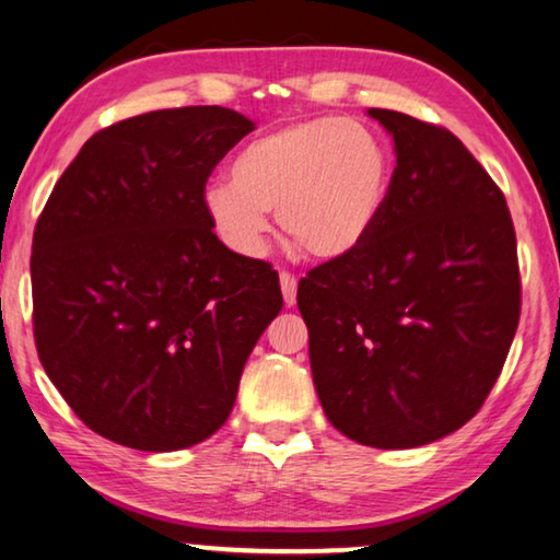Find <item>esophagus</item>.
I'll list each match as a JSON object with an SVG mask.
<instances>
[{
  "mask_svg": "<svg viewBox=\"0 0 560 560\" xmlns=\"http://www.w3.org/2000/svg\"><path fill=\"white\" fill-rule=\"evenodd\" d=\"M279 283H281L283 303H287V306H293V303H296L299 279H296V277H293V273H291V271H281V273H279Z\"/></svg>",
  "mask_w": 560,
  "mask_h": 560,
  "instance_id": "34e87169",
  "label": "esophagus"
}]
</instances>
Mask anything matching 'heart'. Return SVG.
<instances>
[{
	"mask_svg": "<svg viewBox=\"0 0 560 560\" xmlns=\"http://www.w3.org/2000/svg\"><path fill=\"white\" fill-rule=\"evenodd\" d=\"M390 153L358 120L336 116L289 122L252 140L232 163V183L205 189V210L230 249L259 257L267 212L316 259L355 252L377 222L390 189Z\"/></svg>",
	"mask_w": 560,
	"mask_h": 560,
	"instance_id": "obj_1",
	"label": "heart"
}]
</instances>
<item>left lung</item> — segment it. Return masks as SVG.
<instances>
[{"label":"left lung","mask_w":560,"mask_h":560,"mask_svg":"<svg viewBox=\"0 0 560 560\" xmlns=\"http://www.w3.org/2000/svg\"><path fill=\"white\" fill-rule=\"evenodd\" d=\"M397 165L365 242L299 281L318 400L346 438L420 447L469 422L521 316L506 197L447 128L371 108Z\"/></svg>","instance_id":"left-lung-1"}]
</instances>
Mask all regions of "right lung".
Listing matches in <instances>:
<instances>
[{
    "label": "right lung",
    "instance_id": "1",
    "mask_svg": "<svg viewBox=\"0 0 560 560\" xmlns=\"http://www.w3.org/2000/svg\"><path fill=\"white\" fill-rule=\"evenodd\" d=\"M252 130L220 106L113 122L36 222V353L83 424L122 447L173 452L220 430L279 316L277 271L226 249L205 210L212 170Z\"/></svg>",
    "mask_w": 560,
    "mask_h": 560
}]
</instances>
